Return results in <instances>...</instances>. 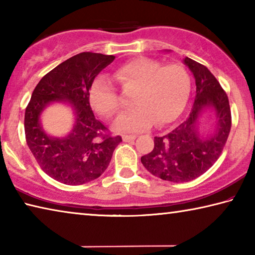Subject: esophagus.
Returning <instances> with one entry per match:
<instances>
[{
    "mask_svg": "<svg viewBox=\"0 0 255 255\" xmlns=\"http://www.w3.org/2000/svg\"><path fill=\"white\" fill-rule=\"evenodd\" d=\"M133 139H136L135 135H123V140L124 141H131Z\"/></svg>",
    "mask_w": 255,
    "mask_h": 255,
    "instance_id": "esophagus-1",
    "label": "esophagus"
}]
</instances>
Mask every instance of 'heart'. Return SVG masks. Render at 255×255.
Wrapping results in <instances>:
<instances>
[{"instance_id":"b5f03b06","label":"heart","mask_w":255,"mask_h":255,"mask_svg":"<svg viewBox=\"0 0 255 255\" xmlns=\"http://www.w3.org/2000/svg\"><path fill=\"white\" fill-rule=\"evenodd\" d=\"M124 90H136V107L116 120L120 131H139L155 123L170 124L183 111L191 91V76L180 64L164 65L158 60L139 57L124 63L114 72ZM90 105L102 118L110 119L122 110V100L109 77L98 76L89 91Z\"/></svg>"}]
</instances>
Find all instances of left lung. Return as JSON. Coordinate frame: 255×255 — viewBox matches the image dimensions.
<instances>
[{"mask_svg":"<svg viewBox=\"0 0 255 255\" xmlns=\"http://www.w3.org/2000/svg\"><path fill=\"white\" fill-rule=\"evenodd\" d=\"M196 79V99L187 119L167 135L154 137V148L141 156L146 170L171 182H188L208 171L221 156L232 127V115L226 92L217 79L202 64L184 58ZM214 108L216 130L201 136L197 118L206 107Z\"/></svg>","mask_w":255,"mask_h":255,"instance_id":"left-lung-1","label":"left lung"}]
</instances>
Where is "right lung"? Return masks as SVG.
Listing matches in <instances>:
<instances>
[{
	"instance_id": "right-lung-1",
	"label": "right lung",
	"mask_w": 255,
	"mask_h": 255,
	"mask_svg": "<svg viewBox=\"0 0 255 255\" xmlns=\"http://www.w3.org/2000/svg\"><path fill=\"white\" fill-rule=\"evenodd\" d=\"M114 59L91 51L77 54L47 73L33 90L24 114L25 140L41 170L58 182L77 185L98 179L123 140L94 117L89 100L92 82ZM54 101L75 108L76 124L66 137H50L40 126L41 111Z\"/></svg>"
}]
</instances>
